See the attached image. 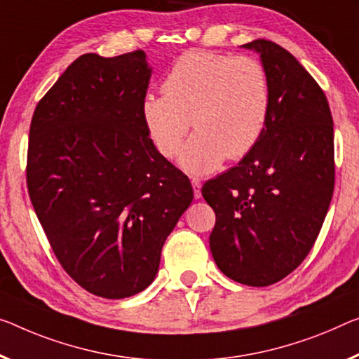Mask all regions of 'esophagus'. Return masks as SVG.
<instances>
[{
	"label": "esophagus",
	"mask_w": 359,
	"mask_h": 359,
	"mask_svg": "<svg viewBox=\"0 0 359 359\" xmlns=\"http://www.w3.org/2000/svg\"><path fill=\"white\" fill-rule=\"evenodd\" d=\"M191 183H192V187H194V197H196V198H201V196H202V192H201V189H202V181L198 180V178H192Z\"/></svg>",
	"instance_id": "esophagus-1"
}]
</instances>
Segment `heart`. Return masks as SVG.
Returning <instances> with one entry per match:
<instances>
[{
	"mask_svg": "<svg viewBox=\"0 0 359 359\" xmlns=\"http://www.w3.org/2000/svg\"><path fill=\"white\" fill-rule=\"evenodd\" d=\"M271 109V83L260 60L187 51L163 80V93H147L141 114L163 157L180 152L191 122L197 131L180 163L194 175L210 173L228 157L239 161L260 140Z\"/></svg>",
	"mask_w": 359,
	"mask_h": 359,
	"instance_id": "1",
	"label": "heart"
}]
</instances>
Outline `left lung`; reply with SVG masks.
I'll use <instances>...</instances> for the list:
<instances>
[{
    "label": "left lung",
    "instance_id": "1",
    "mask_svg": "<svg viewBox=\"0 0 359 359\" xmlns=\"http://www.w3.org/2000/svg\"><path fill=\"white\" fill-rule=\"evenodd\" d=\"M260 54L271 109L257 146L202 196L217 215L210 250L236 283L264 287L310 253L334 192V122L324 91L287 49L268 40Z\"/></svg>",
    "mask_w": 359,
    "mask_h": 359
}]
</instances>
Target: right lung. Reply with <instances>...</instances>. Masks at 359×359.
I'll list each match as a JSON object with an SVG mask.
<instances>
[{"label":"right lung","mask_w":359,"mask_h":359,"mask_svg":"<svg viewBox=\"0 0 359 359\" xmlns=\"http://www.w3.org/2000/svg\"><path fill=\"white\" fill-rule=\"evenodd\" d=\"M151 74L141 49L83 54L41 97L30 125L32 205L62 268L102 299L151 285L165 239L194 197L147 135L141 104Z\"/></svg>","instance_id":"obj_1"}]
</instances>
